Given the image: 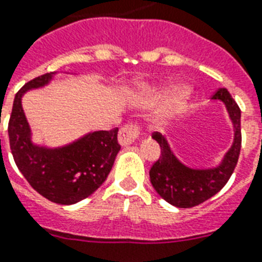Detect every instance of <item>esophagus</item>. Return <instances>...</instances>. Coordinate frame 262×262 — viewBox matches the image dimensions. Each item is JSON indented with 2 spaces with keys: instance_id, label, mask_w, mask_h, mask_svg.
Wrapping results in <instances>:
<instances>
[{
  "instance_id": "esophagus-1",
  "label": "esophagus",
  "mask_w": 262,
  "mask_h": 262,
  "mask_svg": "<svg viewBox=\"0 0 262 262\" xmlns=\"http://www.w3.org/2000/svg\"><path fill=\"white\" fill-rule=\"evenodd\" d=\"M138 135H139V129L137 125L134 124H127L119 131V143L121 146H128V144L134 143L137 141Z\"/></svg>"
}]
</instances>
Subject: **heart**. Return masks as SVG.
<instances>
[{
  "mask_svg": "<svg viewBox=\"0 0 262 262\" xmlns=\"http://www.w3.org/2000/svg\"><path fill=\"white\" fill-rule=\"evenodd\" d=\"M138 95L141 96L146 105L150 106L157 105L171 97L156 114V120L160 124H170L183 118L184 114L189 110L192 101L190 92L184 86L180 79L173 77H166L157 82L142 85L138 89Z\"/></svg>",
  "mask_w": 262,
  "mask_h": 262,
  "instance_id": "1",
  "label": "heart"
}]
</instances>
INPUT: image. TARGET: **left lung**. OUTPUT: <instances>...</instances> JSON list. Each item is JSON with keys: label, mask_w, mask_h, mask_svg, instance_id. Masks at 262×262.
<instances>
[{"label": "left lung", "mask_w": 262, "mask_h": 262, "mask_svg": "<svg viewBox=\"0 0 262 262\" xmlns=\"http://www.w3.org/2000/svg\"><path fill=\"white\" fill-rule=\"evenodd\" d=\"M212 100L225 104L234 129L233 144L216 166H188L176 157L166 137L158 133L152 135L160 144L161 157L150 169V181L161 198L179 208L199 206L212 198L227 184L237 166L242 141L239 106L225 88L219 89Z\"/></svg>", "instance_id": "8db88e82"}]
</instances>
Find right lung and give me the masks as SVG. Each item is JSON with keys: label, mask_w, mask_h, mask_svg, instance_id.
Here are the masks:
<instances>
[{"label": "right lung", "mask_w": 262, "mask_h": 262, "mask_svg": "<svg viewBox=\"0 0 262 262\" xmlns=\"http://www.w3.org/2000/svg\"><path fill=\"white\" fill-rule=\"evenodd\" d=\"M55 74L47 73L33 78L16 93L8 134L14 162L31 187L50 202L70 206L101 187L114 166L120 144L118 128L88 133L58 147L32 141L21 98L28 91L45 88Z\"/></svg>", "instance_id": "right-lung-1"}]
</instances>
